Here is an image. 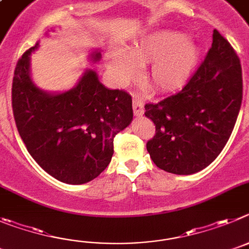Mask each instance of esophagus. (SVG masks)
Listing matches in <instances>:
<instances>
[{"mask_svg":"<svg viewBox=\"0 0 249 249\" xmlns=\"http://www.w3.org/2000/svg\"><path fill=\"white\" fill-rule=\"evenodd\" d=\"M133 109H134V114L136 116H141L144 114L145 109H144V102L141 100V98L139 97H134L133 98Z\"/></svg>","mask_w":249,"mask_h":249,"instance_id":"obj_1","label":"esophagus"}]
</instances>
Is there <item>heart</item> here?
<instances>
[{
  "label": "heart",
  "mask_w": 249,
  "mask_h": 249,
  "mask_svg": "<svg viewBox=\"0 0 249 249\" xmlns=\"http://www.w3.org/2000/svg\"><path fill=\"white\" fill-rule=\"evenodd\" d=\"M201 49L189 37L176 31H155L123 48L110 49L105 63L116 84H124L136 73V64H149L145 79L159 91L181 90L194 77Z\"/></svg>",
  "instance_id": "b5f03b06"
}]
</instances>
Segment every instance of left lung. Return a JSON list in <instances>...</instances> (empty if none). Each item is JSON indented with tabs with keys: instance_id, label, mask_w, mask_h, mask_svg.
<instances>
[{
	"instance_id": "left-lung-1",
	"label": "left lung",
	"mask_w": 249,
	"mask_h": 249,
	"mask_svg": "<svg viewBox=\"0 0 249 249\" xmlns=\"http://www.w3.org/2000/svg\"><path fill=\"white\" fill-rule=\"evenodd\" d=\"M242 104V68L227 39L213 31L206 59L180 93L145 105L156 134L146 149L161 170L191 175L227 144Z\"/></svg>"
}]
</instances>
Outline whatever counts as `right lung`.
<instances>
[{"instance_id":"right-lung-1","label":"right lung","mask_w":249,"mask_h":249,"mask_svg":"<svg viewBox=\"0 0 249 249\" xmlns=\"http://www.w3.org/2000/svg\"><path fill=\"white\" fill-rule=\"evenodd\" d=\"M38 47L39 41L22 55L15 69L12 109L19 136L47 174L71 185L89 182L108 166L114 136L133 120L131 97L103 86L90 68L68 90H43L31 74V55ZM100 58L99 48L88 55L91 63Z\"/></svg>"}]
</instances>
